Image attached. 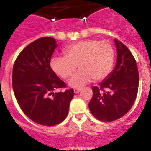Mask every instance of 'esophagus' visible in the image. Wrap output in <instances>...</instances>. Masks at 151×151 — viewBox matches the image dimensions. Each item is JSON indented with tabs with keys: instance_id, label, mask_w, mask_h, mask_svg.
Instances as JSON below:
<instances>
[{
	"instance_id": "obj_1",
	"label": "esophagus",
	"mask_w": 151,
	"mask_h": 151,
	"mask_svg": "<svg viewBox=\"0 0 151 151\" xmlns=\"http://www.w3.org/2000/svg\"><path fill=\"white\" fill-rule=\"evenodd\" d=\"M80 91H81V88H75L74 89V93H75V94H78Z\"/></svg>"
}]
</instances>
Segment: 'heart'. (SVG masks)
Masks as SVG:
<instances>
[{
    "instance_id": "obj_1",
    "label": "heart",
    "mask_w": 151,
    "mask_h": 151,
    "mask_svg": "<svg viewBox=\"0 0 151 151\" xmlns=\"http://www.w3.org/2000/svg\"><path fill=\"white\" fill-rule=\"evenodd\" d=\"M65 57L50 60L53 71L63 79L71 76L76 68L80 69L71 78L69 85L81 87L92 78L99 81L106 78L113 69L115 51L108 41L88 39L68 45L63 49Z\"/></svg>"
}]
</instances>
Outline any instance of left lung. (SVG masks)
Returning a JSON list of instances; mask_svg holds the SVG:
<instances>
[{"mask_svg":"<svg viewBox=\"0 0 151 151\" xmlns=\"http://www.w3.org/2000/svg\"><path fill=\"white\" fill-rule=\"evenodd\" d=\"M116 65L99 87L92 88L88 104L92 115L102 122H111L123 116L134 104L139 84L134 57L127 47L115 39Z\"/></svg>","mask_w":151,"mask_h":151,"instance_id":"obj_1","label":"left lung"}]
</instances>
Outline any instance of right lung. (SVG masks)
<instances>
[{
  "label": "right lung",
  "mask_w": 151,
  "mask_h": 151,
  "mask_svg": "<svg viewBox=\"0 0 151 151\" xmlns=\"http://www.w3.org/2000/svg\"><path fill=\"white\" fill-rule=\"evenodd\" d=\"M56 40L44 37L26 46L16 59L12 85L21 110L36 123L53 126L66 118L73 89L54 93L66 88L50 65L57 47Z\"/></svg>",
  "instance_id": "obj_1"
}]
</instances>
